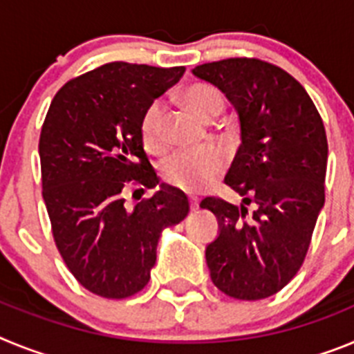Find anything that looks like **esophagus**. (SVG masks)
<instances>
[{
    "instance_id": "1",
    "label": "esophagus",
    "mask_w": 354,
    "mask_h": 354,
    "mask_svg": "<svg viewBox=\"0 0 354 354\" xmlns=\"http://www.w3.org/2000/svg\"><path fill=\"white\" fill-rule=\"evenodd\" d=\"M189 207H192V211H196V209H198V200L195 198V196H189Z\"/></svg>"
}]
</instances>
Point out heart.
Instances as JSON below:
<instances>
[{
  "mask_svg": "<svg viewBox=\"0 0 354 354\" xmlns=\"http://www.w3.org/2000/svg\"><path fill=\"white\" fill-rule=\"evenodd\" d=\"M183 101L204 122H212L223 113V95L220 90L205 83L189 84L183 92ZM140 140L145 150L159 154L165 149L162 133V104L150 102L140 118ZM225 171V161L218 150L204 149L192 152H175L161 162V177L170 186L187 193L207 189Z\"/></svg>",
  "mask_w": 354,
  "mask_h": 354,
  "instance_id": "obj_1",
  "label": "heart"
}]
</instances>
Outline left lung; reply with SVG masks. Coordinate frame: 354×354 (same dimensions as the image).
Masks as SVG:
<instances>
[{
	"instance_id": "8db88e82",
	"label": "left lung",
	"mask_w": 354,
	"mask_h": 354,
	"mask_svg": "<svg viewBox=\"0 0 354 354\" xmlns=\"http://www.w3.org/2000/svg\"><path fill=\"white\" fill-rule=\"evenodd\" d=\"M234 104L241 145L225 184L241 207L207 196L220 236L205 248L211 280L230 298H270L296 277L324 205L328 142L317 108L289 72L259 58L193 68ZM256 211L248 212V205Z\"/></svg>"
}]
</instances>
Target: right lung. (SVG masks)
I'll return each mask as SVG.
<instances>
[{
    "mask_svg": "<svg viewBox=\"0 0 354 354\" xmlns=\"http://www.w3.org/2000/svg\"><path fill=\"white\" fill-rule=\"evenodd\" d=\"M184 71L101 65L67 81L44 120L42 196L56 248L77 282L102 298L140 292L150 280L162 228L189 212L187 196L167 184L133 212L123 205L126 191L159 183L140 140V118Z\"/></svg>",
    "mask_w": 354,
    "mask_h": 354,
    "instance_id": "right-lung-1",
    "label": "right lung"
}]
</instances>
